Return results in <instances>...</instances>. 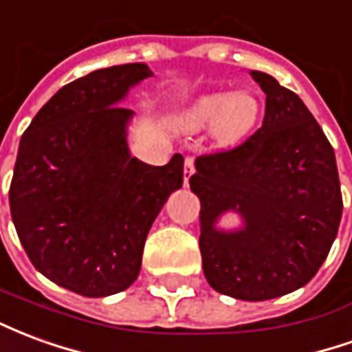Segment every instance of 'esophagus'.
I'll return each mask as SVG.
<instances>
[{"instance_id":"1","label":"esophagus","mask_w":352,"mask_h":352,"mask_svg":"<svg viewBox=\"0 0 352 352\" xmlns=\"http://www.w3.org/2000/svg\"><path fill=\"white\" fill-rule=\"evenodd\" d=\"M192 175H194V158L186 156V158H184V184H186V186L190 183Z\"/></svg>"}]
</instances>
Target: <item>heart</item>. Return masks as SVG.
Listing matches in <instances>:
<instances>
[{
  "label": "heart",
  "instance_id": "obj_1",
  "mask_svg": "<svg viewBox=\"0 0 352 352\" xmlns=\"http://www.w3.org/2000/svg\"><path fill=\"white\" fill-rule=\"evenodd\" d=\"M260 113L262 103L256 94H204L175 116V126L183 131H199L214 126V139L222 146H234L254 130Z\"/></svg>",
  "mask_w": 352,
  "mask_h": 352
}]
</instances>
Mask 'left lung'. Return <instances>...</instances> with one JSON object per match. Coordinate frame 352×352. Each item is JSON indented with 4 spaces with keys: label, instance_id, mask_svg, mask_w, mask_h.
Wrapping results in <instances>:
<instances>
[{
    "label": "left lung",
    "instance_id": "8db88e82",
    "mask_svg": "<svg viewBox=\"0 0 352 352\" xmlns=\"http://www.w3.org/2000/svg\"><path fill=\"white\" fill-rule=\"evenodd\" d=\"M265 94L262 128L245 143L196 158L199 251L207 283L247 302L307 285L330 252L343 199L336 154L309 109L272 75L251 72ZM236 210L244 228L216 221Z\"/></svg>",
    "mask_w": 352,
    "mask_h": 352
}]
</instances>
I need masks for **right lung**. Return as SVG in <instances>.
Instances as JSON below:
<instances>
[{
  "label": "right lung",
  "instance_id": "add662e5",
  "mask_svg": "<svg viewBox=\"0 0 352 352\" xmlns=\"http://www.w3.org/2000/svg\"><path fill=\"white\" fill-rule=\"evenodd\" d=\"M146 64L98 69L60 88L20 139L9 204L37 272L87 298L122 292L138 279L143 247L171 192L183 156L166 166L133 158V111L118 107L148 79Z\"/></svg>",
  "mask_w": 352,
  "mask_h": 352
}]
</instances>
